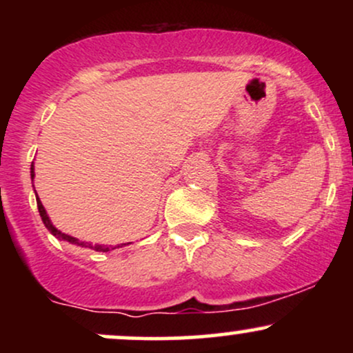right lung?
Wrapping results in <instances>:
<instances>
[{
  "mask_svg": "<svg viewBox=\"0 0 353 353\" xmlns=\"http://www.w3.org/2000/svg\"><path fill=\"white\" fill-rule=\"evenodd\" d=\"M33 177H34V165L31 164V179H33ZM36 202H38L39 216H41L43 222H44V225H46V229L50 230V232L52 234V236H56V237H59V239H64V241L71 242V244H76V245H81V247H91V249L98 250V252H108V250H112V249H116V247H119V245H116V247H109V245H92V244H88V242H81V241H78V239H74V237L68 236V234H61L59 230L56 229L54 225L51 224L50 217H48L46 210H44L43 204H41V201H39V197H38V194H36ZM121 245H125V244H121Z\"/></svg>",
  "mask_w": 353,
  "mask_h": 353,
  "instance_id": "add662e5",
  "label": "right lung"
}]
</instances>
